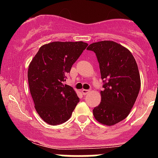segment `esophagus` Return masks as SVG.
I'll return each instance as SVG.
<instances>
[{
  "label": "esophagus",
  "mask_w": 158,
  "mask_h": 158,
  "mask_svg": "<svg viewBox=\"0 0 158 158\" xmlns=\"http://www.w3.org/2000/svg\"><path fill=\"white\" fill-rule=\"evenodd\" d=\"M90 92V91L88 90V89H82V93L84 95H86V94L88 93V92Z\"/></svg>",
  "instance_id": "esophagus-1"
}]
</instances>
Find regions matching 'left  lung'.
Here are the masks:
<instances>
[{"mask_svg":"<svg viewBox=\"0 0 158 158\" xmlns=\"http://www.w3.org/2000/svg\"><path fill=\"white\" fill-rule=\"evenodd\" d=\"M87 49L96 55L104 88L94 117L103 125H115L128 115L139 93L138 65L128 49L113 41L93 43Z\"/></svg>","mask_w":158,"mask_h":158,"instance_id":"1","label":"left lung"}]
</instances>
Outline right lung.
Here are the masks:
<instances>
[{"label":"right lung","instance_id":"obj_1","mask_svg":"<svg viewBox=\"0 0 158 158\" xmlns=\"http://www.w3.org/2000/svg\"><path fill=\"white\" fill-rule=\"evenodd\" d=\"M87 46L82 41L50 43L42 46L30 63V94L36 111L49 125L69 120L79 102L74 89L63 82Z\"/></svg>","mask_w":158,"mask_h":158}]
</instances>
